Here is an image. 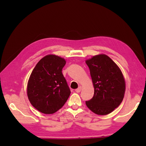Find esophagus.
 I'll return each instance as SVG.
<instances>
[{
  "mask_svg": "<svg viewBox=\"0 0 146 146\" xmlns=\"http://www.w3.org/2000/svg\"><path fill=\"white\" fill-rule=\"evenodd\" d=\"M81 90H82V87H81V86H79V87L77 89H76L75 91L76 93H80Z\"/></svg>",
  "mask_w": 146,
  "mask_h": 146,
  "instance_id": "esophagus-1",
  "label": "esophagus"
}]
</instances>
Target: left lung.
<instances>
[{"instance_id":"left-lung-1","label":"left lung","mask_w":146,"mask_h":146,"mask_svg":"<svg viewBox=\"0 0 146 146\" xmlns=\"http://www.w3.org/2000/svg\"><path fill=\"white\" fill-rule=\"evenodd\" d=\"M94 88L93 97L86 104L91 111L106 115L119 106L124 97L125 82L120 68L105 54L86 60Z\"/></svg>"}]
</instances>
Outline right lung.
Segmentation results:
<instances>
[{"instance_id":"1","label":"right lung","mask_w":146,"mask_h":146,"mask_svg":"<svg viewBox=\"0 0 146 146\" xmlns=\"http://www.w3.org/2000/svg\"><path fill=\"white\" fill-rule=\"evenodd\" d=\"M64 58L50 54L41 58L32 71L27 85L31 104L44 114H53L62 108L71 91L62 73Z\"/></svg>"}]
</instances>
